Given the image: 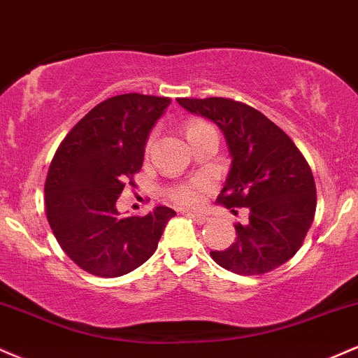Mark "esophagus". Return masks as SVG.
I'll use <instances>...</instances> for the list:
<instances>
[{
    "mask_svg": "<svg viewBox=\"0 0 358 358\" xmlns=\"http://www.w3.org/2000/svg\"><path fill=\"white\" fill-rule=\"evenodd\" d=\"M187 216L191 217V220H194L197 224H204V222H208L209 217L204 216V214H199V213H187Z\"/></svg>",
    "mask_w": 358,
    "mask_h": 358,
    "instance_id": "esophagus-1",
    "label": "esophagus"
}]
</instances>
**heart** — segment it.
<instances>
[{"label":"heart","instance_id":"heart-1","mask_svg":"<svg viewBox=\"0 0 358 358\" xmlns=\"http://www.w3.org/2000/svg\"><path fill=\"white\" fill-rule=\"evenodd\" d=\"M206 125H208L206 122L191 120L186 127L187 136L197 132V130L206 127ZM150 144H152V137H150L149 142H147V147H150ZM209 189H211V182H209L208 179H194L191 180V182L180 184V186L172 189L171 197L176 201V203L182 206H197L203 203L204 196L208 194Z\"/></svg>","mask_w":358,"mask_h":358}]
</instances>
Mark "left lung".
I'll return each mask as SVG.
<instances>
[{
    "mask_svg": "<svg viewBox=\"0 0 358 358\" xmlns=\"http://www.w3.org/2000/svg\"><path fill=\"white\" fill-rule=\"evenodd\" d=\"M187 112L214 122L226 138L231 169L217 203L246 208L238 239L213 259L238 275H263L293 258L317 208L312 169L278 125L250 105L222 96L178 99ZM234 211V209H231Z\"/></svg>",
    "mask_w": 358,
    "mask_h": 358,
    "instance_id": "left-lung-1",
    "label": "left lung"
}]
</instances>
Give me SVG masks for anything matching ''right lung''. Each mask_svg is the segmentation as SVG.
I'll return each instance as SVG.
<instances>
[{
    "mask_svg": "<svg viewBox=\"0 0 358 358\" xmlns=\"http://www.w3.org/2000/svg\"><path fill=\"white\" fill-rule=\"evenodd\" d=\"M171 99L124 94L103 100L70 130L45 182L46 217L58 245L82 270L102 278L144 264L176 211L157 206L120 217L117 199L144 162L145 142Z\"/></svg>",
    "mask_w": 358,
    "mask_h": 358,
    "instance_id": "1",
    "label": "right lung"
}]
</instances>
